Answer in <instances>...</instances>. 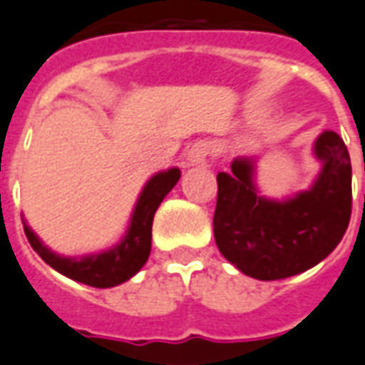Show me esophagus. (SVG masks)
<instances>
[{
	"instance_id": "34e87169",
	"label": "esophagus",
	"mask_w": 365,
	"mask_h": 365,
	"mask_svg": "<svg viewBox=\"0 0 365 365\" xmlns=\"http://www.w3.org/2000/svg\"><path fill=\"white\" fill-rule=\"evenodd\" d=\"M212 153V146L207 144V142H196L188 153H186V160L190 165H200V163H204L207 160V155Z\"/></svg>"
}]
</instances>
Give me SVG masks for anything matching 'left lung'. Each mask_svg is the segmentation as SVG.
Wrapping results in <instances>:
<instances>
[{"label": "left lung", "mask_w": 365, "mask_h": 365, "mask_svg": "<svg viewBox=\"0 0 365 365\" xmlns=\"http://www.w3.org/2000/svg\"><path fill=\"white\" fill-rule=\"evenodd\" d=\"M322 163L308 190L267 198L256 185V160L235 158L217 175L213 235L219 252L245 275L277 281L323 262L341 242L352 212L349 150L333 130L314 142Z\"/></svg>", "instance_id": "1"}]
</instances>
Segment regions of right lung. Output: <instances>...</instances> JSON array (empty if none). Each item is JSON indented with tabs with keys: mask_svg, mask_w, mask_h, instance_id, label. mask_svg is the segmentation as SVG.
Masks as SVG:
<instances>
[{
	"mask_svg": "<svg viewBox=\"0 0 365 365\" xmlns=\"http://www.w3.org/2000/svg\"><path fill=\"white\" fill-rule=\"evenodd\" d=\"M179 167H171L167 171L152 175L134 204L127 231L120 237L119 242L108 250L84 254V256H61L43 245L40 237L23 219L24 232L30 246L38 252V256L61 275L96 289L117 287L136 275L148 262L152 250L153 215L163 198L173 190V186L179 182Z\"/></svg>",
	"mask_w": 365,
	"mask_h": 365,
	"instance_id": "1",
	"label": "right lung"
}]
</instances>
